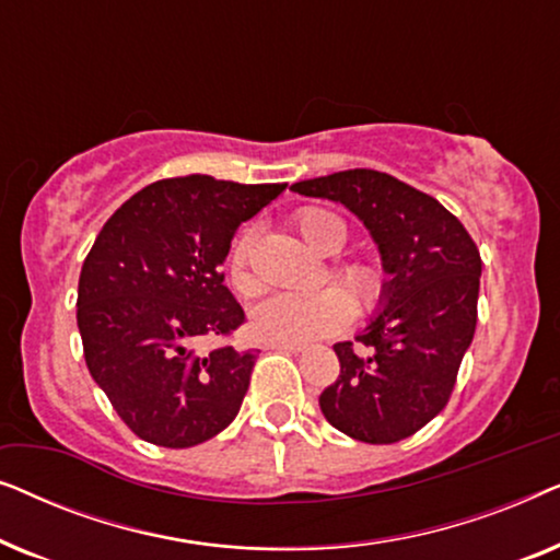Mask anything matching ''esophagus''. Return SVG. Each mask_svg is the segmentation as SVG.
Masks as SVG:
<instances>
[{"label":"esophagus","instance_id":"esophagus-1","mask_svg":"<svg viewBox=\"0 0 560 560\" xmlns=\"http://www.w3.org/2000/svg\"><path fill=\"white\" fill-rule=\"evenodd\" d=\"M270 349L288 351V354H301V351H305V347H301V343H272Z\"/></svg>","mask_w":560,"mask_h":560}]
</instances>
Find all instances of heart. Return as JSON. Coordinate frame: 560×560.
Returning <instances> with one entry per match:
<instances>
[{
    "instance_id": "b5f03b06",
    "label": "heart",
    "mask_w": 560,
    "mask_h": 560,
    "mask_svg": "<svg viewBox=\"0 0 560 560\" xmlns=\"http://www.w3.org/2000/svg\"><path fill=\"white\" fill-rule=\"evenodd\" d=\"M295 229L313 249L336 255L349 240L347 224L324 209H301L293 217ZM255 240L244 234L229 259L232 288L242 298H252L262 290V280L252 267ZM331 278L343 288L326 285L313 290H293L267 298L252 311V331L267 343H308L341 331L354 316V305L362 316H372L385 305L387 272L374 259L351 257L331 267ZM355 303L351 304L350 301Z\"/></svg>"
}]
</instances>
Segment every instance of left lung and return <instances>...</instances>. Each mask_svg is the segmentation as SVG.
Returning a JSON list of instances; mask_svg holds the SVG:
<instances>
[{"mask_svg": "<svg viewBox=\"0 0 560 560\" xmlns=\"http://www.w3.org/2000/svg\"><path fill=\"white\" fill-rule=\"evenodd\" d=\"M301 196L347 206L377 242L389 275L385 308L354 341L336 343L341 372L318 402L336 431L397 443L431 423L454 393L477 328L481 257L454 213L380 171L293 183Z\"/></svg>", "mask_w": 560, "mask_h": 560, "instance_id": "obj_1", "label": "left lung"}]
</instances>
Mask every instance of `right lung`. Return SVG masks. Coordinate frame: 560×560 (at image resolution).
Segmentation results:
<instances>
[{"label": "right lung", "instance_id": "add662e5", "mask_svg": "<svg viewBox=\"0 0 560 560\" xmlns=\"http://www.w3.org/2000/svg\"><path fill=\"white\" fill-rule=\"evenodd\" d=\"M285 183L244 186L211 175L165 178L119 206L83 259L75 320L91 377L142 441L190 448L236 418L255 349L232 339L242 305L221 262L242 221L272 203Z\"/></svg>", "mask_w": 560, "mask_h": 560}]
</instances>
